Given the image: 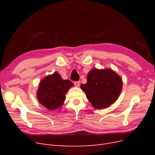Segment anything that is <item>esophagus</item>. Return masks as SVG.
I'll return each mask as SVG.
<instances>
[{"instance_id": "34e87169", "label": "esophagus", "mask_w": 155, "mask_h": 155, "mask_svg": "<svg viewBox=\"0 0 155 155\" xmlns=\"http://www.w3.org/2000/svg\"><path fill=\"white\" fill-rule=\"evenodd\" d=\"M74 85H75V86H76V87H79V86H80V82H79V81L74 82Z\"/></svg>"}]
</instances>
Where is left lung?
I'll return each mask as SVG.
<instances>
[{
  "instance_id": "1",
  "label": "left lung",
  "mask_w": 155,
  "mask_h": 155,
  "mask_svg": "<svg viewBox=\"0 0 155 155\" xmlns=\"http://www.w3.org/2000/svg\"><path fill=\"white\" fill-rule=\"evenodd\" d=\"M87 80L80 87L96 109L110 107L118 100L122 90V78L111 68L92 69L88 72Z\"/></svg>"
}]
</instances>
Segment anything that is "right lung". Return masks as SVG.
I'll use <instances>...</instances> for the list:
<instances>
[{"mask_svg":"<svg viewBox=\"0 0 155 155\" xmlns=\"http://www.w3.org/2000/svg\"><path fill=\"white\" fill-rule=\"evenodd\" d=\"M73 86L71 81L68 79L64 80L58 72L48 75L39 83L37 100L50 110L60 109L66 99L65 94Z\"/></svg>","mask_w":155,"mask_h":155,"instance_id":"right-lung-1","label":"right lung"}]
</instances>
